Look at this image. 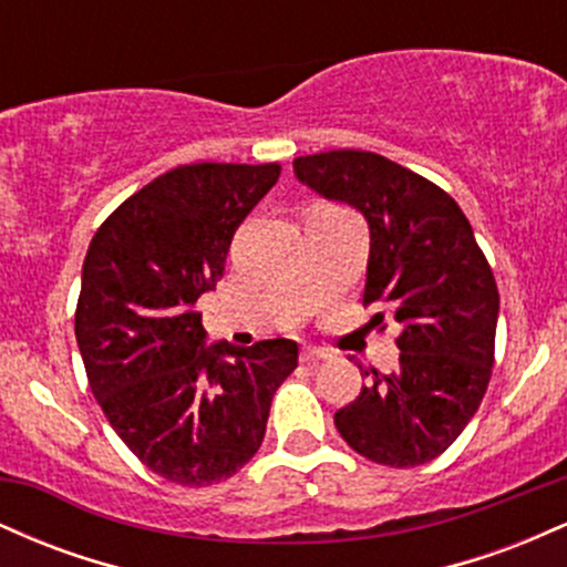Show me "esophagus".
Wrapping results in <instances>:
<instances>
[{"label": "esophagus", "instance_id": "34e87169", "mask_svg": "<svg viewBox=\"0 0 567 567\" xmlns=\"http://www.w3.org/2000/svg\"><path fill=\"white\" fill-rule=\"evenodd\" d=\"M320 360H330V351L320 347H303L301 349V362L303 365H317Z\"/></svg>", "mask_w": 567, "mask_h": 567}]
</instances>
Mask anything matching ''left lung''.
I'll return each mask as SVG.
<instances>
[{
	"instance_id": "8db88e82",
	"label": "left lung",
	"mask_w": 567,
	"mask_h": 567,
	"mask_svg": "<svg viewBox=\"0 0 567 567\" xmlns=\"http://www.w3.org/2000/svg\"><path fill=\"white\" fill-rule=\"evenodd\" d=\"M298 181L349 202L370 226L365 306L402 324L400 362L336 413V429L375 464L408 470L464 432L493 373L498 288L461 207L437 184L373 152L336 148L292 162ZM383 322V311L373 315Z\"/></svg>"
}]
</instances>
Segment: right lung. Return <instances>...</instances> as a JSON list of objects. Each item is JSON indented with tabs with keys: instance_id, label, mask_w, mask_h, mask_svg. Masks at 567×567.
<instances>
[{
	"instance_id": "1",
	"label": "right lung",
	"mask_w": 567,
	"mask_h": 567,
	"mask_svg": "<svg viewBox=\"0 0 567 567\" xmlns=\"http://www.w3.org/2000/svg\"><path fill=\"white\" fill-rule=\"evenodd\" d=\"M279 171H167L97 226L84 256L74 333L90 389L122 442L167 483L205 487L243 470L264 442L271 396L298 365L288 338L205 347L194 309L216 290L234 231Z\"/></svg>"
}]
</instances>
